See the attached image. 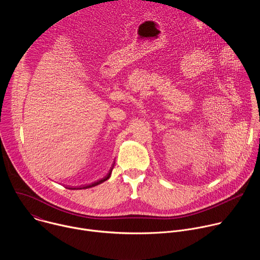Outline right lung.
<instances>
[{
	"label": "right lung",
	"mask_w": 260,
	"mask_h": 260,
	"mask_svg": "<svg viewBox=\"0 0 260 260\" xmlns=\"http://www.w3.org/2000/svg\"><path fill=\"white\" fill-rule=\"evenodd\" d=\"M114 165H115V162L112 164V167L110 168L108 174H107L104 178H102V179H100V180H96V181H94L93 183H90V184H85V185H81V186H75V187H67V188H69V189H86V188H90V187L96 186V185H99V184H101V183L107 181V180L111 177V173H112V170H113V168H114Z\"/></svg>",
	"instance_id": "right-lung-1"
}]
</instances>
